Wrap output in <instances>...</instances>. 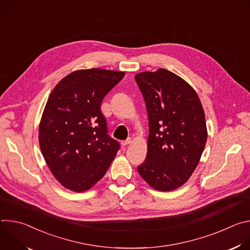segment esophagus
I'll return each instance as SVG.
<instances>
[{"mask_svg":"<svg viewBox=\"0 0 250 250\" xmlns=\"http://www.w3.org/2000/svg\"><path fill=\"white\" fill-rule=\"evenodd\" d=\"M131 142V139L130 138H127V139H125V140H123L121 144H122V146H127V145H129Z\"/></svg>","mask_w":250,"mask_h":250,"instance_id":"1","label":"esophagus"}]
</instances>
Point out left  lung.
<instances>
[{
	"label": "left lung",
	"mask_w": 250,
	"mask_h": 250,
	"mask_svg": "<svg viewBox=\"0 0 250 250\" xmlns=\"http://www.w3.org/2000/svg\"><path fill=\"white\" fill-rule=\"evenodd\" d=\"M134 78L149 122L147 155L137 171L152 188L175 190L188 181L206 146L202 104L185 80L166 69L138 73Z\"/></svg>",
	"instance_id": "obj_1"
}]
</instances>
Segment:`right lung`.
<instances>
[{"label": "right lung", "mask_w": 250, "mask_h": 250, "mask_svg": "<svg viewBox=\"0 0 250 250\" xmlns=\"http://www.w3.org/2000/svg\"><path fill=\"white\" fill-rule=\"evenodd\" d=\"M125 76L104 69L77 70L51 92L40 124V146L65 188L84 192L101 180L120 149L108 134L101 104Z\"/></svg>", "instance_id": "obj_1"}]
</instances>
